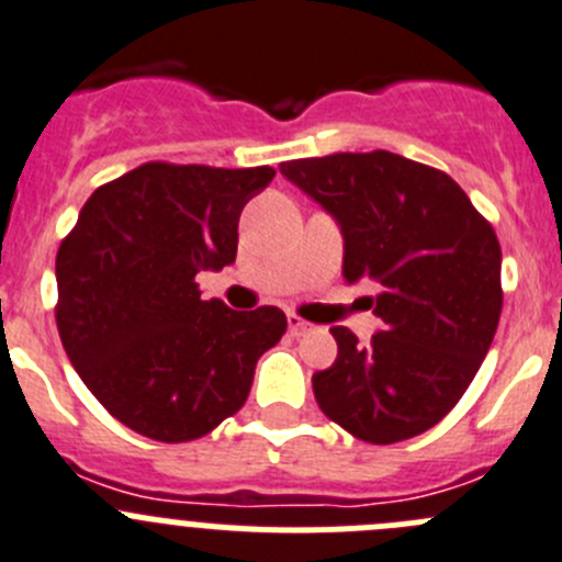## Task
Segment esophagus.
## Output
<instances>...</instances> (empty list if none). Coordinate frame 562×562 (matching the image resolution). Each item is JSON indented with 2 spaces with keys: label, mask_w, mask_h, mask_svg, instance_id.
I'll return each mask as SVG.
<instances>
[{
  "label": "esophagus",
  "mask_w": 562,
  "mask_h": 562,
  "mask_svg": "<svg viewBox=\"0 0 562 562\" xmlns=\"http://www.w3.org/2000/svg\"><path fill=\"white\" fill-rule=\"evenodd\" d=\"M307 329H311V324H307L305 318L293 316V313H291V316H288V333L296 335V338H299V335H305Z\"/></svg>",
  "instance_id": "34e87169"
}]
</instances>
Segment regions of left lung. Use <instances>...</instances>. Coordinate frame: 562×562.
<instances>
[{"mask_svg": "<svg viewBox=\"0 0 562 562\" xmlns=\"http://www.w3.org/2000/svg\"><path fill=\"white\" fill-rule=\"evenodd\" d=\"M344 235V280L369 282L382 318L369 346L333 327L338 358L313 374L329 422L369 443H396L447 416L485 360L502 313L494 227L449 175L393 151L282 162Z\"/></svg>", "mask_w": 562, "mask_h": 562, "instance_id": "8db88e82", "label": "left lung"}]
</instances>
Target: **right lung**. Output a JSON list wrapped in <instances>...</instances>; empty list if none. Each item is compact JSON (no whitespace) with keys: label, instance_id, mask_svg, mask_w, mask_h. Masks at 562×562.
<instances>
[{"label":"right lung","instance_id":"add662e5","mask_svg":"<svg viewBox=\"0 0 562 562\" xmlns=\"http://www.w3.org/2000/svg\"><path fill=\"white\" fill-rule=\"evenodd\" d=\"M274 169L146 162L97 188L57 249V333L88 391L162 443L216 429L249 396L280 307L204 302L199 271L235 263L244 204Z\"/></svg>","mask_w":562,"mask_h":562}]
</instances>
